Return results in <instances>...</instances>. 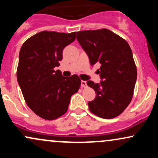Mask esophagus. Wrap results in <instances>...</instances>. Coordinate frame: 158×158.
<instances>
[{"mask_svg": "<svg viewBox=\"0 0 158 158\" xmlns=\"http://www.w3.org/2000/svg\"><path fill=\"white\" fill-rule=\"evenodd\" d=\"M81 86L82 87V88H86V87H87V82H86V81H81Z\"/></svg>", "mask_w": 158, "mask_h": 158, "instance_id": "1", "label": "esophagus"}]
</instances>
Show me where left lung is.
Listing matches in <instances>:
<instances>
[{"label":"left lung","instance_id":"obj_1","mask_svg":"<svg viewBox=\"0 0 158 158\" xmlns=\"http://www.w3.org/2000/svg\"><path fill=\"white\" fill-rule=\"evenodd\" d=\"M77 39L97 70L100 84L88 81L97 97L88 102L92 113L104 119L122 114L131 102L137 80V68L129 44L108 29L77 32Z\"/></svg>","mask_w":158,"mask_h":158}]
</instances>
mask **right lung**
I'll use <instances>...</instances> for the list:
<instances>
[{"instance_id":"obj_1","label":"right lung","mask_w":158,"mask_h":158,"mask_svg":"<svg viewBox=\"0 0 158 158\" xmlns=\"http://www.w3.org/2000/svg\"><path fill=\"white\" fill-rule=\"evenodd\" d=\"M76 39L71 33L42 31L23 43L19 52L17 79L27 105L36 115L48 120L67 112L71 96L79 90L77 75L63 77L55 70L64 48Z\"/></svg>"}]
</instances>
